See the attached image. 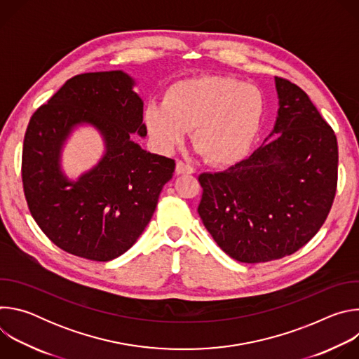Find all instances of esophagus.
<instances>
[{
    "label": "esophagus",
    "instance_id": "34e87169",
    "mask_svg": "<svg viewBox=\"0 0 359 359\" xmlns=\"http://www.w3.org/2000/svg\"><path fill=\"white\" fill-rule=\"evenodd\" d=\"M176 173L177 175H191V173H194V169L190 165H187V163H184L182 161H177V163H176Z\"/></svg>",
    "mask_w": 359,
    "mask_h": 359
}]
</instances>
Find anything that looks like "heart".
<instances>
[{
  "instance_id": "obj_1",
  "label": "heart",
  "mask_w": 359,
  "mask_h": 359,
  "mask_svg": "<svg viewBox=\"0 0 359 359\" xmlns=\"http://www.w3.org/2000/svg\"><path fill=\"white\" fill-rule=\"evenodd\" d=\"M266 112L263 90L230 76H201L169 88L165 102H150L144 128L162 151L180 144L193 129V143L212 165L238 162L257 136Z\"/></svg>"
}]
</instances>
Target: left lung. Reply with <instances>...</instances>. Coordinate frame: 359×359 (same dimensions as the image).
<instances>
[{
	"mask_svg": "<svg viewBox=\"0 0 359 359\" xmlns=\"http://www.w3.org/2000/svg\"><path fill=\"white\" fill-rule=\"evenodd\" d=\"M273 130L251 155L224 172L201 173L197 213L219 247L240 263H267L295 252L324 224L337 190L334 130L301 88L274 78Z\"/></svg>",
	"mask_w": 359,
	"mask_h": 359,
	"instance_id": "8db88e82",
	"label": "left lung"
}]
</instances>
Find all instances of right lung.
Returning <instances> with one entry per match:
<instances>
[{"label": "right lung", "instance_id": "obj_1", "mask_svg": "<svg viewBox=\"0 0 359 359\" xmlns=\"http://www.w3.org/2000/svg\"><path fill=\"white\" fill-rule=\"evenodd\" d=\"M123 71L68 79L31 118L22 147V183L29 212L45 236L78 257L109 262L143 233L172 179L175 161L133 140L144 137L143 100ZM92 127L104 153L90 170L69 178L63 149L79 127Z\"/></svg>", "mask_w": 359, "mask_h": 359}]
</instances>
